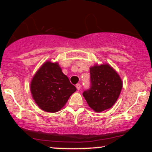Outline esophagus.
<instances>
[{
	"label": "esophagus",
	"instance_id": "esophagus-1",
	"mask_svg": "<svg viewBox=\"0 0 152 152\" xmlns=\"http://www.w3.org/2000/svg\"><path fill=\"white\" fill-rule=\"evenodd\" d=\"M76 87L78 90H80L81 89V84H80V83H77V84L76 85Z\"/></svg>",
	"mask_w": 152,
	"mask_h": 152
}]
</instances>
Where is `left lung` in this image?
I'll use <instances>...</instances> for the list:
<instances>
[{
  "label": "left lung",
  "instance_id": "left-lung-1",
  "mask_svg": "<svg viewBox=\"0 0 152 152\" xmlns=\"http://www.w3.org/2000/svg\"><path fill=\"white\" fill-rule=\"evenodd\" d=\"M91 88L83 91L87 104L96 112L110 109L119 96L123 83L119 75L109 64L90 68Z\"/></svg>",
  "mask_w": 152,
  "mask_h": 152
}]
</instances>
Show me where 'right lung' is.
<instances>
[{
  "label": "right lung",
  "mask_w": 152,
  "mask_h": 152,
  "mask_svg": "<svg viewBox=\"0 0 152 152\" xmlns=\"http://www.w3.org/2000/svg\"><path fill=\"white\" fill-rule=\"evenodd\" d=\"M76 91L58 63L45 62L31 83L33 99L40 109L47 112L58 111Z\"/></svg>",
  "instance_id": "1"
}]
</instances>
